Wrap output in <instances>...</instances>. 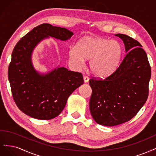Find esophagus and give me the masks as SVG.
Wrapping results in <instances>:
<instances>
[{"label": "esophagus", "mask_w": 156, "mask_h": 156, "mask_svg": "<svg viewBox=\"0 0 156 156\" xmlns=\"http://www.w3.org/2000/svg\"><path fill=\"white\" fill-rule=\"evenodd\" d=\"M89 77L87 76H83V80H84V82L85 83L88 82H89Z\"/></svg>", "instance_id": "obj_1"}]
</instances>
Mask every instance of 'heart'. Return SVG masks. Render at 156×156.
Instances as JSON below:
<instances>
[{"label": "heart", "instance_id": "obj_1", "mask_svg": "<svg viewBox=\"0 0 156 156\" xmlns=\"http://www.w3.org/2000/svg\"><path fill=\"white\" fill-rule=\"evenodd\" d=\"M121 54V47L115 40L87 36L80 39L76 47L69 48V59L70 63L76 69L84 66L85 59H89L91 73L103 77L117 67Z\"/></svg>", "mask_w": 156, "mask_h": 156}]
</instances>
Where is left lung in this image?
<instances>
[{
  "label": "left lung",
  "instance_id": "left-lung-1",
  "mask_svg": "<svg viewBox=\"0 0 156 156\" xmlns=\"http://www.w3.org/2000/svg\"><path fill=\"white\" fill-rule=\"evenodd\" d=\"M124 44L126 55L119 67L109 76L89 80L92 94L90 112L94 121L113 126L131 120L148 96L151 68L147 55L137 40L118 34Z\"/></svg>",
  "mask_w": 156,
  "mask_h": 156
}]
</instances>
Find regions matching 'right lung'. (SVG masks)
I'll return each mask as SVG.
<instances>
[{"instance_id":"obj_1","label":"right lung","mask_w":156,"mask_h":156,"mask_svg":"<svg viewBox=\"0 0 156 156\" xmlns=\"http://www.w3.org/2000/svg\"><path fill=\"white\" fill-rule=\"evenodd\" d=\"M69 30L44 23L33 28L14 47L8 67V80L15 102L24 113L34 119L50 120L64 109L69 97L83 83L82 74L65 67L39 74L33 67L34 49L48 37L61 41L71 38Z\"/></svg>"}]
</instances>
